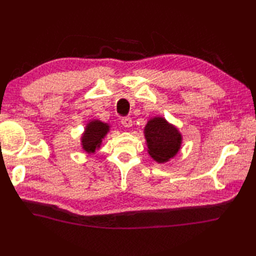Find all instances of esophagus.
I'll use <instances>...</instances> for the list:
<instances>
[{"instance_id": "esophagus-1", "label": "esophagus", "mask_w": 256, "mask_h": 256, "mask_svg": "<svg viewBox=\"0 0 256 256\" xmlns=\"http://www.w3.org/2000/svg\"><path fill=\"white\" fill-rule=\"evenodd\" d=\"M121 123L124 128H131L133 125V122H132V118H128V116H125V118H122L121 120Z\"/></svg>"}]
</instances>
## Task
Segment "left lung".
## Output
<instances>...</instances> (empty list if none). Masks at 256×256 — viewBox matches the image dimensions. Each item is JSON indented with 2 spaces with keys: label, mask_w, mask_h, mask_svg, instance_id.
I'll use <instances>...</instances> for the list:
<instances>
[{
  "label": "left lung",
  "mask_w": 256,
  "mask_h": 256,
  "mask_svg": "<svg viewBox=\"0 0 256 256\" xmlns=\"http://www.w3.org/2000/svg\"><path fill=\"white\" fill-rule=\"evenodd\" d=\"M144 135L150 156L160 164L168 162L180 150L182 133L165 118L155 116L148 120L144 128Z\"/></svg>",
  "instance_id": "1"
}]
</instances>
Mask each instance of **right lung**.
I'll list each match as a JSON object with an SVG mask.
<instances>
[{
  "instance_id": "right-lung-1",
  "label": "right lung",
  "mask_w": 256,
  "mask_h": 256,
  "mask_svg": "<svg viewBox=\"0 0 256 256\" xmlns=\"http://www.w3.org/2000/svg\"><path fill=\"white\" fill-rule=\"evenodd\" d=\"M110 131V125L100 121L91 120L86 123L84 132L81 135V146L88 154H94L102 145V140L106 136Z\"/></svg>"
}]
</instances>
